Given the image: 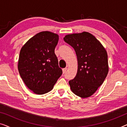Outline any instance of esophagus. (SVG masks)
<instances>
[{
    "label": "esophagus",
    "mask_w": 127,
    "mask_h": 127,
    "mask_svg": "<svg viewBox=\"0 0 127 127\" xmlns=\"http://www.w3.org/2000/svg\"><path fill=\"white\" fill-rule=\"evenodd\" d=\"M67 70V68L66 67V68H64L62 69V72H63V73H66V72Z\"/></svg>",
    "instance_id": "obj_1"
}]
</instances>
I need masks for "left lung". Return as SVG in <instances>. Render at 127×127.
I'll return each instance as SVG.
<instances>
[{"label":"left lung","instance_id":"1","mask_svg":"<svg viewBox=\"0 0 127 127\" xmlns=\"http://www.w3.org/2000/svg\"><path fill=\"white\" fill-rule=\"evenodd\" d=\"M64 40L74 48L77 58V74L69 81L70 89L81 98L91 96L102 84L108 73L106 50L89 32L67 34Z\"/></svg>","mask_w":127,"mask_h":127}]
</instances>
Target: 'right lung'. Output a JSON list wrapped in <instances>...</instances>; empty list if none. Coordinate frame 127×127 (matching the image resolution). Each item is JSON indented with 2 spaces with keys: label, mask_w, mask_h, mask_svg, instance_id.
Instances as JSON below:
<instances>
[{
  "label": "right lung",
  "mask_w": 127,
  "mask_h": 127,
  "mask_svg": "<svg viewBox=\"0 0 127 127\" xmlns=\"http://www.w3.org/2000/svg\"><path fill=\"white\" fill-rule=\"evenodd\" d=\"M59 36L43 31L31 37L21 49L18 69L27 87L42 95L51 91L62 73L55 54Z\"/></svg>",
  "instance_id": "1"
}]
</instances>
